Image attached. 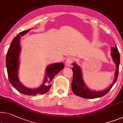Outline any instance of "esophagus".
<instances>
[{
    "mask_svg": "<svg viewBox=\"0 0 123 123\" xmlns=\"http://www.w3.org/2000/svg\"><path fill=\"white\" fill-rule=\"evenodd\" d=\"M74 62V58L68 57L65 61V64L67 66H70Z\"/></svg>",
    "mask_w": 123,
    "mask_h": 123,
    "instance_id": "34e87169",
    "label": "esophagus"
}]
</instances>
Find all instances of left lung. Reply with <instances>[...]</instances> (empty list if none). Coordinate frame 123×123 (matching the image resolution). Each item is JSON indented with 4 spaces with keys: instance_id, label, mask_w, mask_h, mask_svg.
Returning a JSON list of instances; mask_svg holds the SVG:
<instances>
[{
    "instance_id": "left-lung-1",
    "label": "left lung",
    "mask_w": 123,
    "mask_h": 123,
    "mask_svg": "<svg viewBox=\"0 0 123 123\" xmlns=\"http://www.w3.org/2000/svg\"><path fill=\"white\" fill-rule=\"evenodd\" d=\"M111 50L112 51L111 55L113 57L114 62L117 65V69L115 73V79L112 84L110 85L107 89L103 90V91H92L87 88L85 84L84 83L80 68L78 67L75 64H73V65L74 66V67L72 68L73 75V81L72 83V88L73 92L75 95L86 99H95L105 95L111 89L118 78L119 64H120V54H119L117 45H115V47H112Z\"/></svg>"
}]
</instances>
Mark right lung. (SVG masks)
Returning a JSON list of instances; mask_svg holds the SVG:
<instances>
[{
	"instance_id": "1",
	"label": "right lung",
	"mask_w": 123,
	"mask_h": 123,
	"mask_svg": "<svg viewBox=\"0 0 123 123\" xmlns=\"http://www.w3.org/2000/svg\"><path fill=\"white\" fill-rule=\"evenodd\" d=\"M31 29L23 31L19 33L14 38L9 48L6 57V66L8 72V79L10 83L18 91L27 95H35L37 94H44L48 92L51 86V81L55 76L60 72L64 65L62 63L53 64L47 68V75L44 80V83L39 88L31 89L24 86L19 81L18 76V69L19 66V55L20 51V36L25 34Z\"/></svg>"
}]
</instances>
